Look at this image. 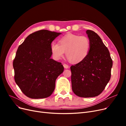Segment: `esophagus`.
Here are the masks:
<instances>
[{"label": "esophagus", "instance_id": "obj_1", "mask_svg": "<svg viewBox=\"0 0 126 126\" xmlns=\"http://www.w3.org/2000/svg\"><path fill=\"white\" fill-rule=\"evenodd\" d=\"M63 66L64 68H66V69H68V68H69V66H68V64H67L64 63V64H63Z\"/></svg>", "mask_w": 126, "mask_h": 126}]
</instances>
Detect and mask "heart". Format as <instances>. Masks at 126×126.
<instances>
[{"instance_id":"obj_1","label":"heart","mask_w":126,"mask_h":126,"mask_svg":"<svg viewBox=\"0 0 126 126\" xmlns=\"http://www.w3.org/2000/svg\"><path fill=\"white\" fill-rule=\"evenodd\" d=\"M59 44L52 43L50 49L56 60L62 58L64 52L68 59L72 63H78L84 60L90 49V41L85 36L69 34L59 40Z\"/></svg>"}]
</instances>
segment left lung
Listing matches in <instances>:
<instances>
[{
  "label": "left lung",
  "instance_id": "obj_1",
  "mask_svg": "<svg viewBox=\"0 0 126 126\" xmlns=\"http://www.w3.org/2000/svg\"><path fill=\"white\" fill-rule=\"evenodd\" d=\"M90 49L86 58L70 67L71 86L80 97H94L105 89L111 77L112 60L108 48L97 34L87 30Z\"/></svg>",
  "mask_w": 126,
  "mask_h": 126
}]
</instances>
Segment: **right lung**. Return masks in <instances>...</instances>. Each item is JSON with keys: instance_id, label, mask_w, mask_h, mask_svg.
<instances>
[{"instance_id": "right-lung-1", "label": "right lung", "mask_w": 126, "mask_h": 126, "mask_svg": "<svg viewBox=\"0 0 126 126\" xmlns=\"http://www.w3.org/2000/svg\"><path fill=\"white\" fill-rule=\"evenodd\" d=\"M61 33L40 30L26 38L13 61L15 81L22 93L32 99L48 97L55 88L64 68L51 59L50 45Z\"/></svg>"}]
</instances>
